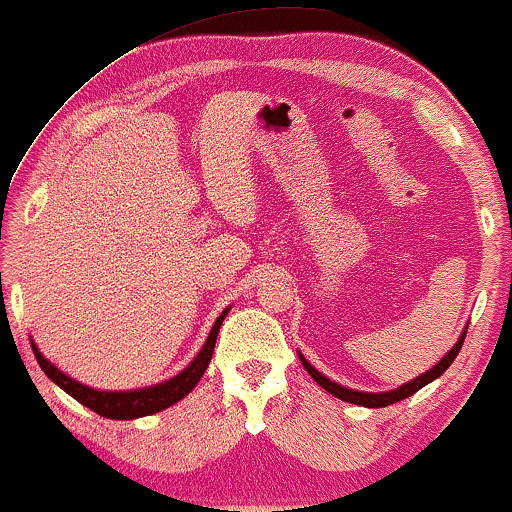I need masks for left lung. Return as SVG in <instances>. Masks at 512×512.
<instances>
[{"instance_id": "8db88e82", "label": "left lung", "mask_w": 512, "mask_h": 512, "mask_svg": "<svg viewBox=\"0 0 512 512\" xmlns=\"http://www.w3.org/2000/svg\"><path fill=\"white\" fill-rule=\"evenodd\" d=\"M466 329L469 327H464V331H462V336L457 338V343L452 345L450 348V352L448 355H445L441 362H438L436 366H431V369L427 371V373H422V376H417L415 380H410V383H406V385H401V387H397V390H392V392H357V390H350V387H343V385H338V383H334V380H329L325 373H320L318 369H315V366H311L306 362V357L301 355L299 352V359H301V364H304V369L311 373V378L315 380V383H318L322 390H327L329 394H334L336 399H341V401H348V403H355V406H366V408H385V406H390V403H397V401H401V399H408L410 394H415L417 390H422L424 385H429L431 380H436L438 376H443V371H448V366L455 362V357L459 355V350H462V345H464V338H466Z\"/></svg>"}]
</instances>
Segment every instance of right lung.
Returning <instances> with one entry per match:
<instances>
[{
    "label": "right lung",
    "instance_id": "obj_1",
    "mask_svg": "<svg viewBox=\"0 0 512 512\" xmlns=\"http://www.w3.org/2000/svg\"><path fill=\"white\" fill-rule=\"evenodd\" d=\"M229 313L222 311V315L215 320V325L208 334L204 348L199 350V355L192 359L190 366L178 373V376L164 380V383L143 387V390H129V392H102L95 390V387H88L78 380L69 378L67 373H62L53 362H48L46 357L41 355L37 343L32 341V352L37 357V362L41 366V371L53 380L57 387H62L69 397H74L78 403L88 406L90 410H95L97 415L109 417V420H136V417H146V415H155L160 410L174 406V403L181 401L183 397H187L194 390V385L199 383L204 371L208 369L213 357V348H215V338H218V331L225 315Z\"/></svg>",
    "mask_w": 512,
    "mask_h": 512
}]
</instances>
